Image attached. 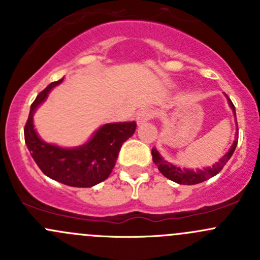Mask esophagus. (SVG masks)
Returning <instances> with one entry per match:
<instances>
[{"instance_id":"esophagus-1","label":"esophagus","mask_w":260,"mask_h":260,"mask_svg":"<svg viewBox=\"0 0 260 260\" xmlns=\"http://www.w3.org/2000/svg\"><path fill=\"white\" fill-rule=\"evenodd\" d=\"M152 117H153V111H152V109L149 108L141 109V111L137 113V117H136V119H137V124H143V123L148 122Z\"/></svg>"}]
</instances>
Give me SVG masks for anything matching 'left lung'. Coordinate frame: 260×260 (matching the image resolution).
<instances>
[{
  "label": "left lung",
  "instance_id": "8db88e82",
  "mask_svg": "<svg viewBox=\"0 0 260 260\" xmlns=\"http://www.w3.org/2000/svg\"><path fill=\"white\" fill-rule=\"evenodd\" d=\"M228 99V103H229V107L232 108L233 113H234V118H235V122H237V114H235V107L234 104L232 103L228 95L225 94ZM237 127H238V123H237ZM238 145V128H237V132H235V138H234V142H233L232 147L229 148V151L210 167H205V169H196V170H191V169H181L180 166H176V165H172L170 162H167L164 157L159 154V152L157 151L156 148H152V159L153 162L156 164V166L158 167L159 172L164 175L165 177H167L169 180L174 181V182L177 183H182V185H196V183H200L204 182V181L211 179L214 177L215 175L219 174L220 171L222 170V167L226 165V162L229 161L230 157L233 156L234 153L235 148H237Z\"/></svg>",
  "mask_w": 260,
  "mask_h": 260
}]
</instances>
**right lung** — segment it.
<instances>
[{
    "mask_svg": "<svg viewBox=\"0 0 260 260\" xmlns=\"http://www.w3.org/2000/svg\"><path fill=\"white\" fill-rule=\"evenodd\" d=\"M64 78L49 84L31 104L23 135L25 142L41 171L50 179L73 187H91L111 175L123 143L135 133L136 122L107 123L84 145L73 148L48 143L39 137L34 125L36 109Z\"/></svg>",
    "mask_w": 260,
    "mask_h": 260,
    "instance_id": "1",
    "label": "right lung"
}]
</instances>
